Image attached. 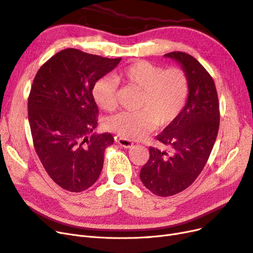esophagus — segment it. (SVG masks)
Segmentation results:
<instances>
[{"label": "esophagus", "instance_id": "obj_1", "mask_svg": "<svg viewBox=\"0 0 253 253\" xmlns=\"http://www.w3.org/2000/svg\"><path fill=\"white\" fill-rule=\"evenodd\" d=\"M116 142L120 145V146H124L126 147V149H129V147L133 146V142L129 141V140H126V139H124V138H115Z\"/></svg>", "mask_w": 253, "mask_h": 253}]
</instances>
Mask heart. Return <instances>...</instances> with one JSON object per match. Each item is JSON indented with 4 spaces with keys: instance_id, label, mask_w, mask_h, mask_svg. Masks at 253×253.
Returning <instances> with one entry per match:
<instances>
[{
    "instance_id": "obj_1",
    "label": "heart",
    "mask_w": 253,
    "mask_h": 253,
    "mask_svg": "<svg viewBox=\"0 0 253 253\" xmlns=\"http://www.w3.org/2000/svg\"><path fill=\"white\" fill-rule=\"evenodd\" d=\"M116 78L142 91L138 112H121L106 121L111 132L126 140L140 139L157 126L175 123L184 109L188 92V77L183 69H164L146 60H138L121 70ZM103 76L92 89L93 98L102 110L113 111L118 102V82Z\"/></svg>"
}]
</instances>
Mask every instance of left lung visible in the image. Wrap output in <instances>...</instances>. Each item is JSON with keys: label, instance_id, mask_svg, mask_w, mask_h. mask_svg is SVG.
I'll use <instances>...</instances> for the list:
<instances>
[{"label": "left lung", "instance_id": "obj_1", "mask_svg": "<svg viewBox=\"0 0 253 253\" xmlns=\"http://www.w3.org/2000/svg\"><path fill=\"white\" fill-rule=\"evenodd\" d=\"M165 56L181 64L189 93L178 119L156 137L169 150L150 146V159L140 171L143 185L159 197L173 196L193 184L210 158L220 126L219 98L211 75L185 52L173 51Z\"/></svg>", "mask_w": 253, "mask_h": 253}]
</instances>
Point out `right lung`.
I'll return each mask as SVG.
<instances>
[{
  "label": "right lung",
  "mask_w": 253,
  "mask_h": 253,
  "mask_svg": "<svg viewBox=\"0 0 253 253\" xmlns=\"http://www.w3.org/2000/svg\"><path fill=\"white\" fill-rule=\"evenodd\" d=\"M120 60L68 48L34 77L28 97L34 150L50 178L68 191L81 193L97 181L104 151L114 143L110 133L92 134L98 116L92 89Z\"/></svg>",
  "instance_id": "add662e5"
}]
</instances>
